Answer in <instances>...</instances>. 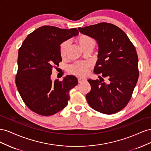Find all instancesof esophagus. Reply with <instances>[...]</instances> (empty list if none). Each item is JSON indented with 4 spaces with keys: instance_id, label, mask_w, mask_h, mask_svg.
<instances>
[{
    "instance_id": "esophagus-1",
    "label": "esophagus",
    "mask_w": 151,
    "mask_h": 151,
    "mask_svg": "<svg viewBox=\"0 0 151 151\" xmlns=\"http://www.w3.org/2000/svg\"><path fill=\"white\" fill-rule=\"evenodd\" d=\"M86 81V79H83V78H79V79H78V82H79V83H83V82H84V81Z\"/></svg>"
}]
</instances>
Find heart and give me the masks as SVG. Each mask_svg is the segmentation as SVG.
I'll use <instances>...</instances> for the list:
<instances>
[{"label": "heart", "instance_id": "obj_1", "mask_svg": "<svg viewBox=\"0 0 151 151\" xmlns=\"http://www.w3.org/2000/svg\"><path fill=\"white\" fill-rule=\"evenodd\" d=\"M77 42L84 51H86V50L88 49L93 50L95 45V42L94 39L90 37V36L85 35H81L77 38ZM69 45L70 43L67 40L62 42L60 44V47H59V52H60V55L62 58H64L66 57ZM89 68V64L88 63H76L68 67V71L70 74L78 77H83L88 73Z\"/></svg>", "mask_w": 151, "mask_h": 151}]
</instances>
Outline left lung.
Instances as JSON below:
<instances>
[{"label": "left lung", "mask_w": 151, "mask_h": 151, "mask_svg": "<svg viewBox=\"0 0 151 151\" xmlns=\"http://www.w3.org/2000/svg\"><path fill=\"white\" fill-rule=\"evenodd\" d=\"M78 29L97 42L98 59L94 72L108 79V84L101 79L88 80L91 89L86 94L87 101L104 114L120 111L129 102L139 78L135 47L124 31L111 23L101 22Z\"/></svg>", "instance_id": "1"}]
</instances>
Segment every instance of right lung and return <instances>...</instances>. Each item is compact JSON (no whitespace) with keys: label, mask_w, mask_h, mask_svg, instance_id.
<instances>
[{"label":"right lung","mask_w":151,"mask_h":151,"mask_svg":"<svg viewBox=\"0 0 151 151\" xmlns=\"http://www.w3.org/2000/svg\"><path fill=\"white\" fill-rule=\"evenodd\" d=\"M79 35L76 28L43 26L28 35L18 52L16 84L22 99L31 111L50 116L64 108L69 91L78 84L74 76L53 82V68L62 61L60 44Z\"/></svg>","instance_id":"obj_1"}]
</instances>
